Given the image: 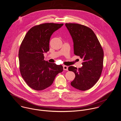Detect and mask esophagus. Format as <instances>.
I'll use <instances>...</instances> for the list:
<instances>
[{
  "instance_id": "esophagus-1",
  "label": "esophagus",
  "mask_w": 121,
  "mask_h": 121,
  "mask_svg": "<svg viewBox=\"0 0 121 121\" xmlns=\"http://www.w3.org/2000/svg\"><path fill=\"white\" fill-rule=\"evenodd\" d=\"M63 69L65 70H68V67L66 65H64L63 66Z\"/></svg>"
}]
</instances>
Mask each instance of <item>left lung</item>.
Here are the masks:
<instances>
[{
  "label": "left lung",
  "instance_id": "8db88e82",
  "mask_svg": "<svg viewBox=\"0 0 121 121\" xmlns=\"http://www.w3.org/2000/svg\"><path fill=\"white\" fill-rule=\"evenodd\" d=\"M74 43V53L82 59V66H72L69 71L75 74L71 85L80 91L92 88L99 80L103 69L104 51L94 31L89 27L75 23H66Z\"/></svg>",
  "mask_w": 121,
  "mask_h": 121
}]
</instances>
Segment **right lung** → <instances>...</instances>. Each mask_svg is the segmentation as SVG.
<instances>
[{"instance_id": "right-lung-1", "label": "right lung", "mask_w": 121, "mask_h": 121, "mask_svg": "<svg viewBox=\"0 0 121 121\" xmlns=\"http://www.w3.org/2000/svg\"><path fill=\"white\" fill-rule=\"evenodd\" d=\"M63 24L44 23L30 28L20 45L19 69L27 85L36 91L50 86L56 76L63 71L61 65L44 60L43 53L49 51L50 38Z\"/></svg>"}]
</instances>
